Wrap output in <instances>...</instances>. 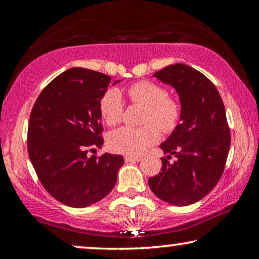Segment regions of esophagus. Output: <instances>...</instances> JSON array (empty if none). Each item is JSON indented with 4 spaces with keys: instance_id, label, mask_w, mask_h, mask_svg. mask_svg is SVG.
<instances>
[{
    "instance_id": "34e87169",
    "label": "esophagus",
    "mask_w": 259,
    "mask_h": 259,
    "mask_svg": "<svg viewBox=\"0 0 259 259\" xmlns=\"http://www.w3.org/2000/svg\"><path fill=\"white\" fill-rule=\"evenodd\" d=\"M140 159H141L140 155H125L126 162H136V161H139Z\"/></svg>"
}]
</instances>
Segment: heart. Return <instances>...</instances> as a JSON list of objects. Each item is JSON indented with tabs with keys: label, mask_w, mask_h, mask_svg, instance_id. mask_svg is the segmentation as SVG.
Wrapping results in <instances>:
<instances>
[{
	"label": "heart",
	"mask_w": 259,
	"mask_h": 259,
	"mask_svg": "<svg viewBox=\"0 0 259 259\" xmlns=\"http://www.w3.org/2000/svg\"><path fill=\"white\" fill-rule=\"evenodd\" d=\"M127 97L133 104L145 107L141 127H121L109 134L108 145L114 152L127 155L143 153L160 139V130L172 133L182 121L183 107L177 99L168 97L164 86L152 81H138L127 87ZM99 112L109 126L118 123L123 114L120 92L108 88L99 100Z\"/></svg>",
	"instance_id": "1"
}]
</instances>
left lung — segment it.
I'll return each mask as SVG.
<instances>
[{"mask_svg":"<svg viewBox=\"0 0 259 259\" xmlns=\"http://www.w3.org/2000/svg\"><path fill=\"white\" fill-rule=\"evenodd\" d=\"M178 92L182 122L160 148L161 172L148 179L152 192L172 205L185 206L210 193L221 179L231 136L221 94L204 74L176 63L154 73ZM171 155L176 160L169 162Z\"/></svg>","mask_w":259,"mask_h":259,"instance_id":"left-lung-1","label":"left lung"}]
</instances>
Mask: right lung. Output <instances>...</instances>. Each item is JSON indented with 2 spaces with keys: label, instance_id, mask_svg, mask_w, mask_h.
I'll list each match as a JSON object with an SVG mask.
<instances>
[{
  "label": "right lung",
  "instance_id": "obj_1",
  "mask_svg": "<svg viewBox=\"0 0 259 259\" xmlns=\"http://www.w3.org/2000/svg\"><path fill=\"white\" fill-rule=\"evenodd\" d=\"M109 82L95 70L68 69L44 88L31 109L30 161L47 192L68 206L86 207L107 196L123 164L122 155H88L104 144L99 100Z\"/></svg>",
  "mask_w": 259,
  "mask_h": 259
}]
</instances>
